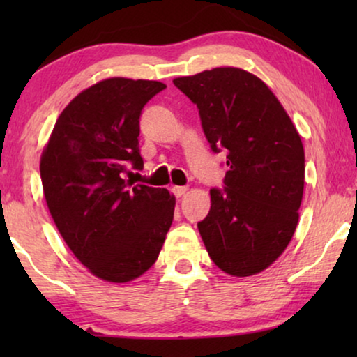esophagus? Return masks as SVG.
I'll return each mask as SVG.
<instances>
[{
	"mask_svg": "<svg viewBox=\"0 0 357 357\" xmlns=\"http://www.w3.org/2000/svg\"><path fill=\"white\" fill-rule=\"evenodd\" d=\"M187 190H188L187 187H174V188H172V193H174L177 198H180V197H183L185 193H187Z\"/></svg>",
	"mask_w": 357,
	"mask_h": 357,
	"instance_id": "esophagus-1",
	"label": "esophagus"
}]
</instances>
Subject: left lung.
<instances>
[{
	"label": "left lung",
	"mask_w": 357,
	"mask_h": 357,
	"mask_svg": "<svg viewBox=\"0 0 357 357\" xmlns=\"http://www.w3.org/2000/svg\"><path fill=\"white\" fill-rule=\"evenodd\" d=\"M174 84L197 104L211 149L227 154L224 190L209 192L199 236L224 273L257 275L286 250L299 221L301 136L270 87L241 68H214Z\"/></svg>",
	"instance_id": "obj_1"
}]
</instances>
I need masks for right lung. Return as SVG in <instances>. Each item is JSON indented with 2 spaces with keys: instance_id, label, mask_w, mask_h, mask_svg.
Returning a JSON list of instances; mask_svg holds the SVG:
<instances>
[{
  "instance_id": "1",
  "label": "right lung",
  "mask_w": 357,
  "mask_h": 357,
  "mask_svg": "<svg viewBox=\"0 0 357 357\" xmlns=\"http://www.w3.org/2000/svg\"><path fill=\"white\" fill-rule=\"evenodd\" d=\"M159 81L110 77L77 94L58 116L40 158L47 206L66 245L92 275L128 282L158 260L174 219L165 188L126 182L143 169L139 116Z\"/></svg>"
}]
</instances>
